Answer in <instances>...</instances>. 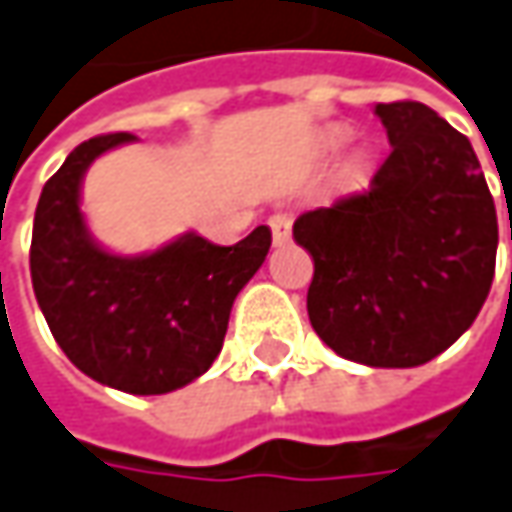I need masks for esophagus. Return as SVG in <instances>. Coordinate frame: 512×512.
Segmentation results:
<instances>
[{"label":"esophagus","mask_w":512,"mask_h":512,"mask_svg":"<svg viewBox=\"0 0 512 512\" xmlns=\"http://www.w3.org/2000/svg\"><path fill=\"white\" fill-rule=\"evenodd\" d=\"M269 229H272L275 243H286V240H289V234H292V214L275 212L272 217H269Z\"/></svg>","instance_id":"1"}]
</instances>
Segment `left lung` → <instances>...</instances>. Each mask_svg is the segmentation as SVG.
<instances>
[{
    "mask_svg": "<svg viewBox=\"0 0 512 512\" xmlns=\"http://www.w3.org/2000/svg\"><path fill=\"white\" fill-rule=\"evenodd\" d=\"M389 157L367 191L295 220L315 260L323 344L367 367H421L473 326L496 275V203L464 134L424 102H378ZM512 237V232H510Z\"/></svg>",
    "mask_w": 512,
    "mask_h": 512,
    "instance_id": "left-lung-1",
    "label": "left lung"
}]
</instances>
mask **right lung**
<instances>
[{
  "mask_svg": "<svg viewBox=\"0 0 512 512\" xmlns=\"http://www.w3.org/2000/svg\"><path fill=\"white\" fill-rule=\"evenodd\" d=\"M134 134L77 145L45 183L34 214L31 280L59 349L88 378L131 395H163L200 378L223 349L237 292L272 246L257 226L234 246L183 234L148 255L102 249L79 212L88 166Z\"/></svg>",
  "mask_w": 512,
  "mask_h": 512,
  "instance_id": "right-lung-1",
  "label": "right lung"
}]
</instances>
